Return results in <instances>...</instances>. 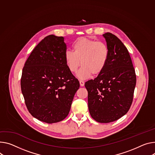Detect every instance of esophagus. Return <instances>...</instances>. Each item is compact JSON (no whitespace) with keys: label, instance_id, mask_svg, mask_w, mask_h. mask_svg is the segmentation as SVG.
I'll list each match as a JSON object with an SVG mask.
<instances>
[{"label":"esophagus","instance_id":"obj_1","mask_svg":"<svg viewBox=\"0 0 155 155\" xmlns=\"http://www.w3.org/2000/svg\"><path fill=\"white\" fill-rule=\"evenodd\" d=\"M80 86H81V87L84 86V85H85V82H84V81L80 80Z\"/></svg>","mask_w":155,"mask_h":155}]
</instances>
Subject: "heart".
<instances>
[{
  "mask_svg": "<svg viewBox=\"0 0 155 155\" xmlns=\"http://www.w3.org/2000/svg\"><path fill=\"white\" fill-rule=\"evenodd\" d=\"M73 51H67L64 58L66 65L72 73L78 74L81 79L100 74L104 69L109 58V49L102 41L87 38H80L73 44Z\"/></svg>",
  "mask_w": 155,
  "mask_h": 155,
  "instance_id": "heart-1",
  "label": "heart"
}]
</instances>
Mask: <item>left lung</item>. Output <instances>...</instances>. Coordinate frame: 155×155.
I'll return each instance as SVG.
<instances>
[{"instance_id":"1","label":"left lung","mask_w":155,"mask_h":155,"mask_svg":"<svg viewBox=\"0 0 155 155\" xmlns=\"http://www.w3.org/2000/svg\"><path fill=\"white\" fill-rule=\"evenodd\" d=\"M109 49V58L103 71L87 81L91 116L100 123L115 121L127 112L132 105L136 74L127 48L114 35H103Z\"/></svg>"}]
</instances>
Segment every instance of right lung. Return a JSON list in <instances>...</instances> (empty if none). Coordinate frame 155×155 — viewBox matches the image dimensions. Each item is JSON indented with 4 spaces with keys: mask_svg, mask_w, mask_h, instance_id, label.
I'll list each match as a JSON object with an SVG mask.
<instances>
[{
    "mask_svg": "<svg viewBox=\"0 0 155 155\" xmlns=\"http://www.w3.org/2000/svg\"><path fill=\"white\" fill-rule=\"evenodd\" d=\"M62 36L49 35L35 48L23 68L21 89L30 113L48 124L68 114L80 83L68 70Z\"/></svg>",
    "mask_w": 155,
    "mask_h": 155,
    "instance_id": "obj_1",
    "label": "right lung"
}]
</instances>
